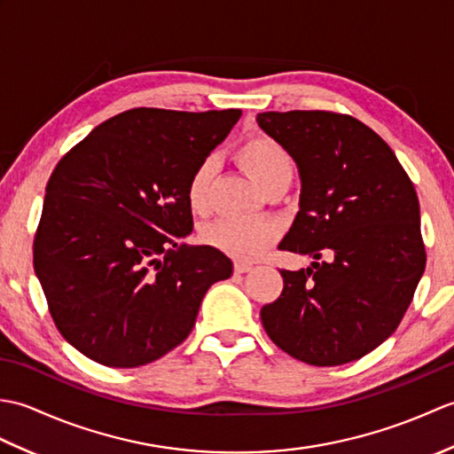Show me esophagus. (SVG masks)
Instances as JSON below:
<instances>
[{
  "instance_id": "esophagus-1",
  "label": "esophagus",
  "mask_w": 454,
  "mask_h": 454,
  "mask_svg": "<svg viewBox=\"0 0 454 454\" xmlns=\"http://www.w3.org/2000/svg\"><path fill=\"white\" fill-rule=\"evenodd\" d=\"M234 271H236V273H247V271H252V263L236 262V263H234Z\"/></svg>"
}]
</instances>
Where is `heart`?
Returning <instances> with one entry per match:
<instances>
[{"instance_id":"heart-1","label":"heart","mask_w":454,"mask_h":454,"mask_svg":"<svg viewBox=\"0 0 454 454\" xmlns=\"http://www.w3.org/2000/svg\"><path fill=\"white\" fill-rule=\"evenodd\" d=\"M238 161L249 173L259 189L281 177H293V160L267 137L247 138L236 153ZM215 163L202 160L187 183V202L192 212L202 215L208 208V187ZM200 238L212 247L236 259L252 262L263 255L277 238V226L267 220L218 218L200 230Z\"/></svg>"}]
</instances>
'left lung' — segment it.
<instances>
[{
	"label": "left lung",
	"instance_id": "8db88e82",
	"mask_svg": "<svg viewBox=\"0 0 454 454\" xmlns=\"http://www.w3.org/2000/svg\"><path fill=\"white\" fill-rule=\"evenodd\" d=\"M301 177L298 212L278 249L310 255L281 271L283 293L262 308L273 343L294 359L345 364L396 330L426 271L419 200L396 153L349 114L259 113ZM327 254V262L319 257Z\"/></svg>",
	"mask_w": 454,
	"mask_h": 454
}]
</instances>
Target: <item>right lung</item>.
I'll return each instance as SVG.
<instances>
[{
    "mask_svg": "<svg viewBox=\"0 0 454 454\" xmlns=\"http://www.w3.org/2000/svg\"><path fill=\"white\" fill-rule=\"evenodd\" d=\"M239 109H130L58 161L35 236L36 278L64 340L88 359L134 369L187 340L202 296L232 275L192 232L187 183Z\"/></svg>",
    "mask_w": 454,
    "mask_h": 454,
    "instance_id": "add662e5",
    "label": "right lung"
}]
</instances>
